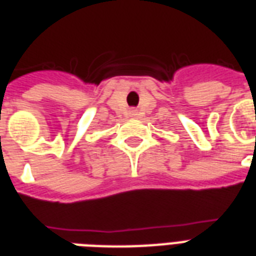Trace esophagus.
Wrapping results in <instances>:
<instances>
[{"instance_id":"esophagus-1","label":"esophagus","mask_w":256,"mask_h":256,"mask_svg":"<svg viewBox=\"0 0 256 256\" xmlns=\"http://www.w3.org/2000/svg\"><path fill=\"white\" fill-rule=\"evenodd\" d=\"M136 116V110H130V116Z\"/></svg>"}]
</instances>
